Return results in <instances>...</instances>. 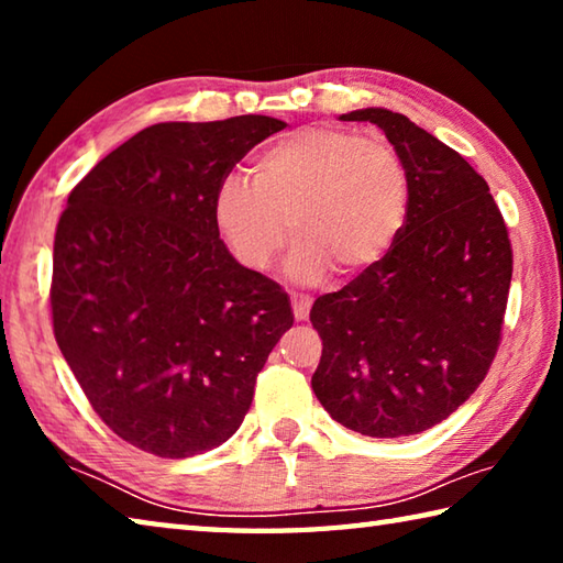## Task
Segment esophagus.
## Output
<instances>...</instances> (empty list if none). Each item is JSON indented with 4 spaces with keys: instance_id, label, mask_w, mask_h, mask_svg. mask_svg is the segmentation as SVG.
Wrapping results in <instances>:
<instances>
[{
    "instance_id": "esophagus-1",
    "label": "esophagus",
    "mask_w": 563,
    "mask_h": 563,
    "mask_svg": "<svg viewBox=\"0 0 563 563\" xmlns=\"http://www.w3.org/2000/svg\"><path fill=\"white\" fill-rule=\"evenodd\" d=\"M310 305H312L310 295L292 292V316H295V320H308V316H310Z\"/></svg>"
}]
</instances>
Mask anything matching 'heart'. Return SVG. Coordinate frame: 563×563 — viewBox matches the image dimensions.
<instances>
[{"label":"heart","instance_id":"1","mask_svg":"<svg viewBox=\"0 0 563 563\" xmlns=\"http://www.w3.org/2000/svg\"><path fill=\"white\" fill-rule=\"evenodd\" d=\"M409 211L402 156L379 136L308 126L255 158L253 184L228 176L216 188L218 233L247 271H268L290 235V271L318 280L338 268L360 275L385 258Z\"/></svg>","mask_w":563,"mask_h":563}]
</instances>
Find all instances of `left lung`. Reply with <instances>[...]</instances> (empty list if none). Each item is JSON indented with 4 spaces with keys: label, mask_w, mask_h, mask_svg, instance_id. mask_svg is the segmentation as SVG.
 <instances>
[{
    "label": "left lung",
    "mask_w": 563,
    "mask_h": 563,
    "mask_svg": "<svg viewBox=\"0 0 563 563\" xmlns=\"http://www.w3.org/2000/svg\"><path fill=\"white\" fill-rule=\"evenodd\" d=\"M340 119L385 131L405 161L409 211L383 261L312 305L322 340L312 393L352 432L419 434L489 373L511 285L509 231L487 180L402 113Z\"/></svg>",
    "instance_id": "obj_1"
}]
</instances>
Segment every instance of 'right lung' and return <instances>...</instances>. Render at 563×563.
I'll return each mask as SVG.
<instances>
[{
	"label": "right lung",
	"mask_w": 563,
	"mask_h": 563,
	"mask_svg": "<svg viewBox=\"0 0 563 563\" xmlns=\"http://www.w3.org/2000/svg\"><path fill=\"white\" fill-rule=\"evenodd\" d=\"M285 129L271 117L154 123L74 186L54 235V338L103 424L168 460L241 427L292 328L288 292L228 253L221 180Z\"/></svg>",
	"instance_id": "add662e5"
}]
</instances>
